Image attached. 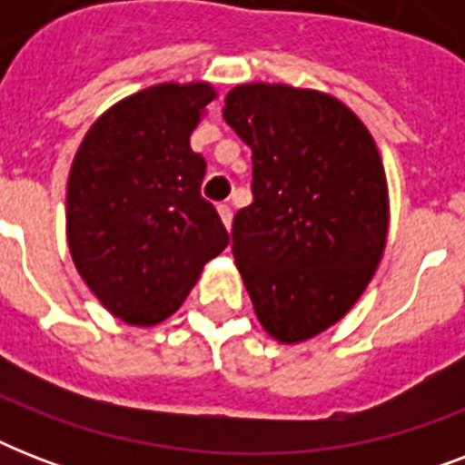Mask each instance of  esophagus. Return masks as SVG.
<instances>
[{
    "instance_id": "1",
    "label": "esophagus",
    "mask_w": 465,
    "mask_h": 465,
    "mask_svg": "<svg viewBox=\"0 0 465 465\" xmlns=\"http://www.w3.org/2000/svg\"><path fill=\"white\" fill-rule=\"evenodd\" d=\"M219 217H222V222H224L226 229H232V219H233V212L229 204H219Z\"/></svg>"
}]
</instances>
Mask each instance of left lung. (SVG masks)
I'll use <instances>...</instances> for the list:
<instances>
[{
  "label": "left lung",
  "mask_w": 465,
  "mask_h": 465,
  "mask_svg": "<svg viewBox=\"0 0 465 465\" xmlns=\"http://www.w3.org/2000/svg\"><path fill=\"white\" fill-rule=\"evenodd\" d=\"M224 104L253 152V203L233 217L236 268L262 328L304 342L352 309L381 261V156L364 123L321 91L239 84Z\"/></svg>",
  "instance_id": "left-lung-1"
}]
</instances>
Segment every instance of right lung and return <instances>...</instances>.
Segmentation results:
<instances>
[{
	"mask_svg": "<svg viewBox=\"0 0 465 465\" xmlns=\"http://www.w3.org/2000/svg\"><path fill=\"white\" fill-rule=\"evenodd\" d=\"M217 98L207 82L156 84L91 125L67 181V243L79 275L113 316L154 325L178 311L229 243L200 195L204 159L190 134Z\"/></svg>",
	"mask_w": 465,
	"mask_h": 465,
	"instance_id": "1",
	"label": "right lung"
}]
</instances>
